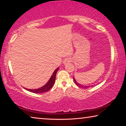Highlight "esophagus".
<instances>
[{
  "label": "esophagus",
  "mask_w": 126,
  "mask_h": 126,
  "mask_svg": "<svg viewBox=\"0 0 126 126\" xmlns=\"http://www.w3.org/2000/svg\"><path fill=\"white\" fill-rule=\"evenodd\" d=\"M71 62V58H65L64 59V61H63V63L64 64H67L69 63V62Z\"/></svg>",
  "instance_id": "1"
}]
</instances>
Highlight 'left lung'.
I'll return each mask as SVG.
<instances>
[{
  "label": "left lung",
  "mask_w": 126,
  "mask_h": 126,
  "mask_svg": "<svg viewBox=\"0 0 126 126\" xmlns=\"http://www.w3.org/2000/svg\"><path fill=\"white\" fill-rule=\"evenodd\" d=\"M73 80H74V82H75V83L77 85V86L79 87H81L82 88H84V89H87V88H89V87H91V86H93L94 85H92V86H84V85H82V84H80L79 83H78V82H77V81L76 80L75 78H74V77H73ZM96 85V84H95Z\"/></svg>",
  "instance_id": "8db88e82"
}]
</instances>
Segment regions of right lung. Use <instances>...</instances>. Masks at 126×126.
<instances>
[{
  "label": "right lung",
  "instance_id": "1",
  "mask_svg": "<svg viewBox=\"0 0 126 126\" xmlns=\"http://www.w3.org/2000/svg\"><path fill=\"white\" fill-rule=\"evenodd\" d=\"M59 67H58L54 72H53V74L52 75V76L50 77L49 80L48 81V82L45 85H44L43 86L40 87V88H37V89H28L26 88H24L29 92H31L35 93H44V92H46L48 91L49 89H50L52 88L53 85L54 84V82L55 80V76H56V74L59 70Z\"/></svg>",
  "mask_w": 126,
  "mask_h": 126
}]
</instances>
